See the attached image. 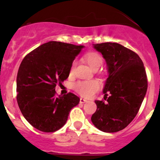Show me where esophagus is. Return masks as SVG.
I'll return each mask as SVG.
<instances>
[{"label":"esophagus","instance_id":"34e87169","mask_svg":"<svg viewBox=\"0 0 160 160\" xmlns=\"http://www.w3.org/2000/svg\"><path fill=\"white\" fill-rule=\"evenodd\" d=\"M86 102H88V101H87L86 99H83V98H80V104H83V103H86Z\"/></svg>","mask_w":160,"mask_h":160}]
</instances>
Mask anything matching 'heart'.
<instances>
[{
  "label": "heart",
  "instance_id": "obj_1",
  "mask_svg": "<svg viewBox=\"0 0 160 160\" xmlns=\"http://www.w3.org/2000/svg\"><path fill=\"white\" fill-rule=\"evenodd\" d=\"M83 59L92 69L101 67V65L102 64V57L99 53L96 52H89L85 54ZM75 66L76 62H73L71 65L70 72L73 71ZM73 88L82 96L90 98L101 88V83L96 80L79 81L73 85Z\"/></svg>",
  "mask_w": 160,
  "mask_h": 160
}]
</instances>
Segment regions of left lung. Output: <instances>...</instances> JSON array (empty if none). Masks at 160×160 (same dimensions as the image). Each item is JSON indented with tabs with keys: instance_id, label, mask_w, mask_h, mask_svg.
I'll use <instances>...</instances> for the list:
<instances>
[{
	"instance_id": "left-lung-1",
	"label": "left lung",
	"mask_w": 160,
	"mask_h": 160,
	"mask_svg": "<svg viewBox=\"0 0 160 160\" xmlns=\"http://www.w3.org/2000/svg\"><path fill=\"white\" fill-rule=\"evenodd\" d=\"M93 46L105 59L108 77L103 89L107 102L95 101L97 111L91 122L104 132H119L135 118L144 100L148 88L146 70L136 53L118 43Z\"/></svg>"
}]
</instances>
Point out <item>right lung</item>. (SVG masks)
<instances>
[{
	"label": "right lung",
	"mask_w": 160,
	"mask_h": 160,
	"mask_svg": "<svg viewBox=\"0 0 160 160\" xmlns=\"http://www.w3.org/2000/svg\"><path fill=\"white\" fill-rule=\"evenodd\" d=\"M83 46L51 41L23 59L17 75V101L34 128L53 132L67 122L71 109L80 102L72 93L56 96V86L67 80L76 56Z\"/></svg>",
	"instance_id": "right-lung-1"
}]
</instances>
